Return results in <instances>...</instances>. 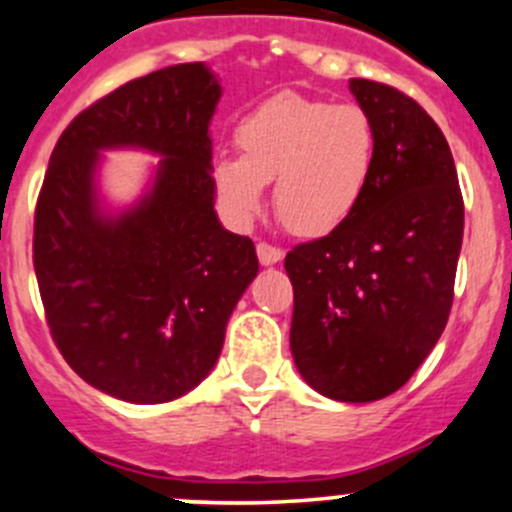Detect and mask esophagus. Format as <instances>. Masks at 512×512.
<instances>
[{
	"instance_id": "obj_1",
	"label": "esophagus",
	"mask_w": 512,
	"mask_h": 512,
	"mask_svg": "<svg viewBox=\"0 0 512 512\" xmlns=\"http://www.w3.org/2000/svg\"><path fill=\"white\" fill-rule=\"evenodd\" d=\"M257 257H260L262 265L270 267V265H277V262L285 257V252H282L280 247H272L267 245V242H260V245H257Z\"/></svg>"
}]
</instances>
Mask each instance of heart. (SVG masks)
Instances as JSON below:
<instances>
[{
    "label": "heart",
    "mask_w": 512,
    "mask_h": 512,
    "mask_svg": "<svg viewBox=\"0 0 512 512\" xmlns=\"http://www.w3.org/2000/svg\"><path fill=\"white\" fill-rule=\"evenodd\" d=\"M240 158L213 165L220 205L247 225L272 183L277 218L302 237L342 227L359 208L376 163V126L356 103L280 94L252 108L235 128Z\"/></svg>",
    "instance_id": "obj_1"
}]
</instances>
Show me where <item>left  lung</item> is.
Returning <instances> with one entry per match:
<instances>
[{"mask_svg":"<svg viewBox=\"0 0 512 512\" xmlns=\"http://www.w3.org/2000/svg\"><path fill=\"white\" fill-rule=\"evenodd\" d=\"M349 91L376 126L374 175L347 223L285 257L289 349L314 391L366 404L399 391L446 329L463 195L446 136L414 98L366 79Z\"/></svg>","mask_w":512,"mask_h":512,"instance_id":"left-lung-1","label":"left lung"}]
</instances>
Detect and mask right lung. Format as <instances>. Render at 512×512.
I'll list each match as a JSON object with an SVG mask.
<instances>
[{
	"mask_svg": "<svg viewBox=\"0 0 512 512\" xmlns=\"http://www.w3.org/2000/svg\"><path fill=\"white\" fill-rule=\"evenodd\" d=\"M220 96L205 64L128 81L69 123L41 185L34 270L51 337L86 384L128 404L180 399L213 371L260 270L250 237L215 213ZM121 147L161 160L147 193L111 211L97 168Z\"/></svg>",
	"mask_w": 512,
	"mask_h": 512,
	"instance_id": "1",
	"label": "right lung"
}]
</instances>
